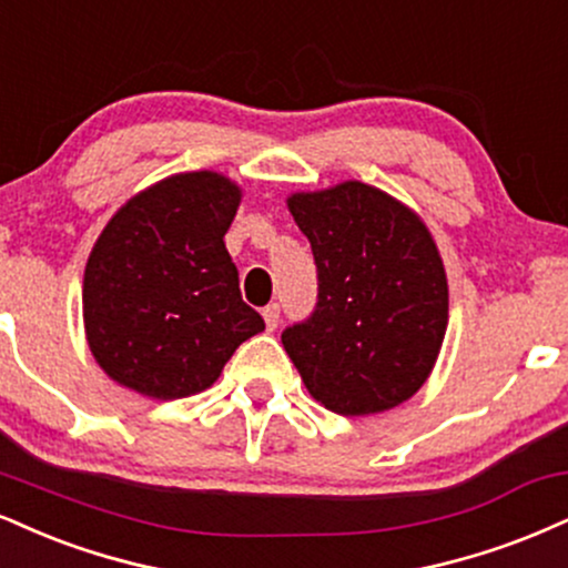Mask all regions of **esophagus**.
I'll list each match as a JSON object with an SVG mask.
<instances>
[{"label": "esophagus", "instance_id": "esophagus-1", "mask_svg": "<svg viewBox=\"0 0 568 568\" xmlns=\"http://www.w3.org/2000/svg\"><path fill=\"white\" fill-rule=\"evenodd\" d=\"M262 314H264V323H266V327H270V331H275L277 323H280V304H275V302L266 304Z\"/></svg>", "mask_w": 568, "mask_h": 568}]
</instances>
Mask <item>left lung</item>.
I'll return each instance as SVG.
<instances>
[{
    "label": "left lung",
    "mask_w": 568,
    "mask_h": 568,
    "mask_svg": "<svg viewBox=\"0 0 568 568\" xmlns=\"http://www.w3.org/2000/svg\"><path fill=\"white\" fill-rule=\"evenodd\" d=\"M310 237L317 304L283 346L317 402L371 415L413 396L447 331V277L426 224L362 182L288 201Z\"/></svg>",
    "instance_id": "obj_1"
}]
</instances>
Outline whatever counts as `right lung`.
<instances>
[{"label": "right lung", "instance_id": "right-lung-1", "mask_svg": "<svg viewBox=\"0 0 568 568\" xmlns=\"http://www.w3.org/2000/svg\"><path fill=\"white\" fill-rule=\"evenodd\" d=\"M241 190L214 172L169 176L115 214L84 272L87 341L121 386L182 399L209 388L264 320L224 248Z\"/></svg>", "mask_w": 568, "mask_h": 568}]
</instances>
